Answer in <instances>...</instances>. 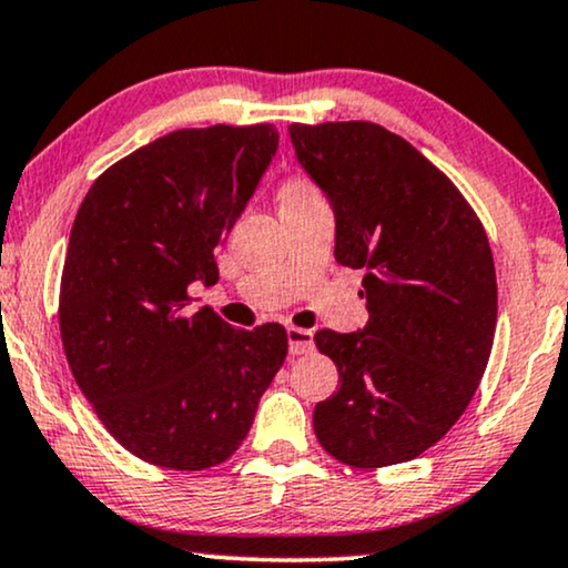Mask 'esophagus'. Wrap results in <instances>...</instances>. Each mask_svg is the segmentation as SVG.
Segmentation results:
<instances>
[{"mask_svg":"<svg viewBox=\"0 0 568 568\" xmlns=\"http://www.w3.org/2000/svg\"><path fill=\"white\" fill-rule=\"evenodd\" d=\"M286 338H290L292 355H307V352H313V347H315L313 331H307V328L290 326V328H286Z\"/></svg>","mask_w":568,"mask_h":568,"instance_id":"esophagus-1","label":"esophagus"}]
</instances>
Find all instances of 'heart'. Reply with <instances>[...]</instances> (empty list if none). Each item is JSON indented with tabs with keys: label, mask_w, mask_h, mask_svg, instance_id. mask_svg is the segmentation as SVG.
I'll use <instances>...</instances> for the list:
<instances>
[{
	"label": "heart",
	"mask_w": 568,
	"mask_h": 568,
	"mask_svg": "<svg viewBox=\"0 0 568 568\" xmlns=\"http://www.w3.org/2000/svg\"><path fill=\"white\" fill-rule=\"evenodd\" d=\"M311 195H318V190H315L307 180H302V176H292V180H286L282 190H278V203L302 201V197Z\"/></svg>",
	"instance_id": "obj_1"
}]
</instances>
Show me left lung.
Returning a JSON list of instances; mask_svg holds the SVG:
<instances>
[{
    "instance_id": "8db88e82",
    "label": "left lung",
    "mask_w": 568,
    "mask_h": 568,
    "mask_svg": "<svg viewBox=\"0 0 568 568\" xmlns=\"http://www.w3.org/2000/svg\"><path fill=\"white\" fill-rule=\"evenodd\" d=\"M290 138L334 209L336 263L365 268V328L315 334L342 383L315 404V436L349 467L409 462L452 430L488 365V234L454 182L381 124H292Z\"/></svg>"
}]
</instances>
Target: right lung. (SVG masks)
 <instances>
[{
    "label": "right lung",
    "instance_id": "obj_1",
    "mask_svg": "<svg viewBox=\"0 0 568 568\" xmlns=\"http://www.w3.org/2000/svg\"><path fill=\"white\" fill-rule=\"evenodd\" d=\"M274 124L174 130L109 166L70 232L59 331L104 428L156 467H216L237 452L286 357V331L232 328L190 284L274 159Z\"/></svg>",
    "mask_w": 568,
    "mask_h": 568
}]
</instances>
